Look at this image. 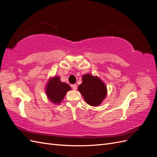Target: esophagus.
<instances>
[{"label":"esophagus","mask_w":157,"mask_h":157,"mask_svg":"<svg viewBox=\"0 0 157 157\" xmlns=\"http://www.w3.org/2000/svg\"><path fill=\"white\" fill-rule=\"evenodd\" d=\"M71 88H72L74 90H76L77 89V84H71Z\"/></svg>","instance_id":"esophagus-1"}]
</instances>
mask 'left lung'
<instances>
[{
    "mask_svg": "<svg viewBox=\"0 0 157 157\" xmlns=\"http://www.w3.org/2000/svg\"><path fill=\"white\" fill-rule=\"evenodd\" d=\"M78 90L85 101L92 106L100 105L107 95L105 84L98 77L90 74L82 76V82L78 86Z\"/></svg>",
    "mask_w": 157,
    "mask_h": 157,
    "instance_id": "left-lung-1",
    "label": "left lung"
}]
</instances>
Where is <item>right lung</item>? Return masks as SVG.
<instances>
[{"mask_svg": "<svg viewBox=\"0 0 157 157\" xmlns=\"http://www.w3.org/2000/svg\"><path fill=\"white\" fill-rule=\"evenodd\" d=\"M71 90L69 85L61 82L58 77L51 78L47 84L46 89V95L48 99L54 103L59 104L63 100L66 93Z\"/></svg>", "mask_w": 157, "mask_h": 157, "instance_id": "1", "label": "right lung"}]
</instances>
